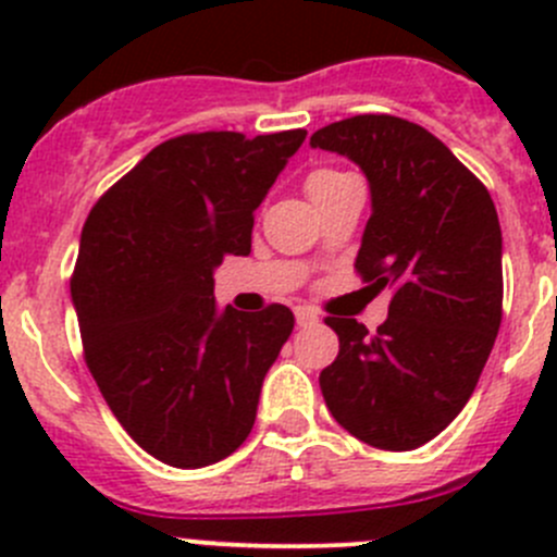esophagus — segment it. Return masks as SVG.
<instances>
[{"instance_id": "esophagus-1", "label": "esophagus", "mask_w": 557, "mask_h": 557, "mask_svg": "<svg viewBox=\"0 0 557 557\" xmlns=\"http://www.w3.org/2000/svg\"><path fill=\"white\" fill-rule=\"evenodd\" d=\"M296 323H299V325L318 323V312L310 310V307H299V310H296Z\"/></svg>"}]
</instances>
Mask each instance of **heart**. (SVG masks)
<instances>
[{"label": "heart", "mask_w": 557, "mask_h": 557, "mask_svg": "<svg viewBox=\"0 0 557 557\" xmlns=\"http://www.w3.org/2000/svg\"><path fill=\"white\" fill-rule=\"evenodd\" d=\"M336 174H345V172H336V170H320V172H314L312 177H310V185H312V183H318V180H325V177H336Z\"/></svg>", "instance_id": "heart-1"}]
</instances>
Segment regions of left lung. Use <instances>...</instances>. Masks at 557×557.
<instances>
[{"label":"left lung","instance_id":"8db88e82","mask_svg":"<svg viewBox=\"0 0 557 557\" xmlns=\"http://www.w3.org/2000/svg\"><path fill=\"white\" fill-rule=\"evenodd\" d=\"M361 166L372 218L356 272L391 288L369 331L325 318L339 356L320 372L336 423L380 450H414L474 393L502 325V226L491 194L442 139L396 115H352L310 137Z\"/></svg>","mask_w":557,"mask_h":557}]
</instances>
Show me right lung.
Instances as JSON below:
<instances>
[{
    "mask_svg": "<svg viewBox=\"0 0 557 557\" xmlns=\"http://www.w3.org/2000/svg\"><path fill=\"white\" fill-rule=\"evenodd\" d=\"M305 137L180 134L88 212L72 272L83 356L117 423L161 463H218L256 423L294 312H218L212 269L250 252L252 212Z\"/></svg>",
    "mask_w": 557,
    "mask_h": 557,
    "instance_id": "add662e5",
    "label": "right lung"
}]
</instances>
